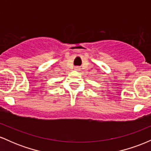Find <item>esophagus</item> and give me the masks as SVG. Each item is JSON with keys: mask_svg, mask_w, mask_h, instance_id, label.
<instances>
[{"mask_svg": "<svg viewBox=\"0 0 151 151\" xmlns=\"http://www.w3.org/2000/svg\"><path fill=\"white\" fill-rule=\"evenodd\" d=\"M75 70H80V68H79V67H75Z\"/></svg>", "mask_w": 151, "mask_h": 151, "instance_id": "esophagus-1", "label": "esophagus"}]
</instances>
